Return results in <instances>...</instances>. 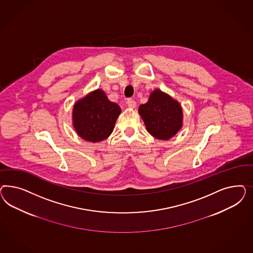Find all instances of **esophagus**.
I'll use <instances>...</instances> for the list:
<instances>
[{
  "label": "esophagus",
  "instance_id": "1",
  "mask_svg": "<svg viewBox=\"0 0 253 253\" xmlns=\"http://www.w3.org/2000/svg\"><path fill=\"white\" fill-rule=\"evenodd\" d=\"M127 106L130 107V108H134L135 106H136V103H135L134 100L128 99L127 100Z\"/></svg>",
  "mask_w": 253,
  "mask_h": 253
}]
</instances>
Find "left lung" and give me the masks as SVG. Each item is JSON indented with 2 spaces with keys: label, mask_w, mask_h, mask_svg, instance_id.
I'll list each match as a JSON object with an SVG mask.
<instances>
[{
  "label": "left lung",
  "mask_w": 253,
  "mask_h": 253,
  "mask_svg": "<svg viewBox=\"0 0 253 253\" xmlns=\"http://www.w3.org/2000/svg\"><path fill=\"white\" fill-rule=\"evenodd\" d=\"M138 112L147 131L157 139L169 140L183 126V110L176 100L156 89L147 103L141 105Z\"/></svg>",
  "instance_id": "left-lung-1"
}]
</instances>
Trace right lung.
I'll list each match as a JSON object with an SVG mask.
<instances>
[{"mask_svg": "<svg viewBox=\"0 0 253 253\" xmlns=\"http://www.w3.org/2000/svg\"><path fill=\"white\" fill-rule=\"evenodd\" d=\"M122 109L97 89L78 100L72 111L73 127L85 141L96 143L108 137Z\"/></svg>", "mask_w": 253, "mask_h": 253, "instance_id": "obj_1", "label": "right lung"}]
</instances>
